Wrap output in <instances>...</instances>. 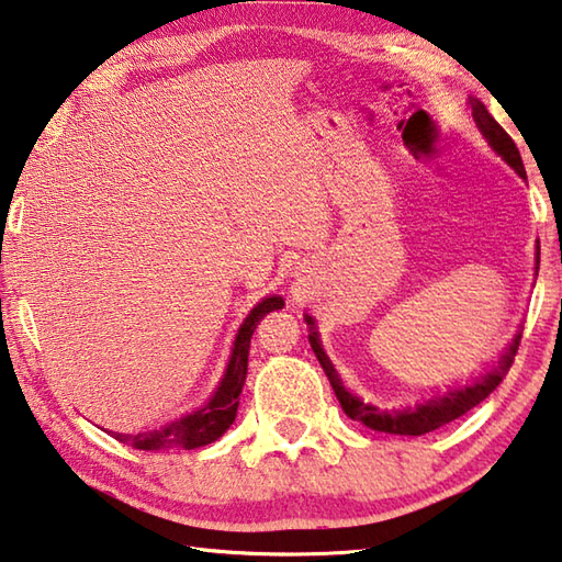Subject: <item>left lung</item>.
<instances>
[{
    "label": "left lung",
    "instance_id": "1",
    "mask_svg": "<svg viewBox=\"0 0 562 562\" xmlns=\"http://www.w3.org/2000/svg\"><path fill=\"white\" fill-rule=\"evenodd\" d=\"M469 105H472V115L476 127L482 130V135L486 137L488 145L496 151L498 157H502L508 167H512L518 177L526 179V169H524V161L521 155H518V147L516 142L506 135V130L498 125V122L488 115V110L484 108V103H479L476 98H469ZM304 322L310 324V344L316 353V359H319L322 369L326 373V379H329L331 387L336 397H339V403L344 407V413L351 417V420H359L366 427H371V430H379V432H391V435H425V432H432L437 427H442L447 423L457 420V417H462L464 413L472 411L474 405H479L488 397V393L496 391V385L504 381V375L508 373L514 363V356L518 351V341H521V331L514 336L512 346H508L506 353L498 359L496 366H492L486 373L479 375L469 385L462 387H450V391L442 393V395H432L427 397V401L417 403V405H407V407H393V411H383V407H375L371 403H363L359 395L349 393L344 387L339 373L329 361V356L324 353L322 344H319V334L314 331V322L312 316L307 314L304 316Z\"/></svg>",
    "mask_w": 562,
    "mask_h": 562
}]
</instances>
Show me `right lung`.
Instances as JSON below:
<instances>
[{
  "instance_id": "obj_1",
  "label": "right lung",
  "mask_w": 562,
  "mask_h": 562,
  "mask_svg": "<svg viewBox=\"0 0 562 562\" xmlns=\"http://www.w3.org/2000/svg\"><path fill=\"white\" fill-rule=\"evenodd\" d=\"M284 300L272 294V297H265L262 302L255 304L246 322L240 324L236 341H233V353L226 366V373L216 387V393L211 395V401L193 411L189 415L179 417V420L169 423L159 430H147L137 435H122L112 432V437L120 442H125L135 450H171V447H181V450H196V447L216 442L218 437L228 430L236 420L238 413V395L243 391V383H246L248 373V353H250V336L255 326L260 324L265 314L272 310H282Z\"/></svg>"
}]
</instances>
